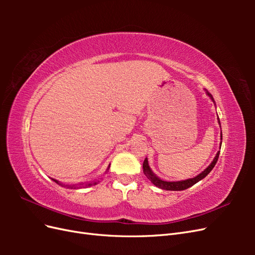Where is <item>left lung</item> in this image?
<instances>
[{
  "mask_svg": "<svg viewBox=\"0 0 255 255\" xmlns=\"http://www.w3.org/2000/svg\"><path fill=\"white\" fill-rule=\"evenodd\" d=\"M206 94H207L208 97H210V98L213 100V102H215L210 92L206 91ZM218 122H219V125H220L219 118H218ZM221 140H222V133H221ZM221 142H222V141H221ZM221 142H220V148H221ZM219 154H220V151H218L217 154H216V156H215V158L213 159L212 163L210 164V166H208L204 171H202L201 173L198 174L197 176L192 177V179H187V180H184V181H176V182H167V181L160 180L159 177L156 176L155 174H154L153 171L151 170V168H150L149 163H148V158H145L144 161H143V164H142L143 173H144L145 176L148 177V179H149L154 185H155L156 187H158V188L165 189V190H176V191H177V190H184V189H187V188L191 187L192 185H195V184L198 183L199 181H201L202 179H204V177L213 170V168L215 167L216 163H217V160H218Z\"/></svg>",
  "mask_w": 255,
  "mask_h": 255,
  "instance_id": "obj_1",
  "label": "left lung"
}]
</instances>
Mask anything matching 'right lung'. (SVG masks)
Masks as SVG:
<instances>
[{
    "label": "right lung",
    "instance_id": "add662e5",
    "mask_svg": "<svg viewBox=\"0 0 255 255\" xmlns=\"http://www.w3.org/2000/svg\"><path fill=\"white\" fill-rule=\"evenodd\" d=\"M111 166V165H110ZM110 166H109V168H107V170H109V169H110ZM54 182H55V183H57V184H59V185H61L58 181H56V180H54V179H52ZM97 184V182H94V183H87V184H85V185H86V186H91V185H96ZM66 186H68V185H66ZM84 186V183H82V184H80V187H83ZM68 187H70V188H76V187H78V186H74V185H73V186H71V185H70V186H68Z\"/></svg>",
    "mask_w": 255,
    "mask_h": 255
}]
</instances>
